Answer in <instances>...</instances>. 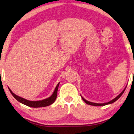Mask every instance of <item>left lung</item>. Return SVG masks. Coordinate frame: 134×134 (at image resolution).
Returning a JSON list of instances; mask_svg holds the SVG:
<instances>
[{"instance_id": "left-lung-1", "label": "left lung", "mask_w": 134, "mask_h": 134, "mask_svg": "<svg viewBox=\"0 0 134 134\" xmlns=\"http://www.w3.org/2000/svg\"><path fill=\"white\" fill-rule=\"evenodd\" d=\"M126 86L125 87V89L123 90V91H122L121 93H120L118 96H117L116 97H115L114 99H112V100H111L110 101H109V102H106V103H94V102H89V101H88V100H86L85 99H84L83 97L81 96V98H82V99L83 100V101L85 102L86 103H87V104H88V105H92V106H105V105H109V104H112V103H113V102H115V101H116L120 97H121L122 95V94L124 93V91H125V89H126Z\"/></svg>"}]
</instances>
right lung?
Instances as JSON below:
<instances>
[{
	"label": "right lung",
	"mask_w": 134,
	"mask_h": 134,
	"mask_svg": "<svg viewBox=\"0 0 134 134\" xmlns=\"http://www.w3.org/2000/svg\"><path fill=\"white\" fill-rule=\"evenodd\" d=\"M59 84H60V83H58L57 84V85L56 86L55 90H54L53 93L52 94V95L50 97H49L47 99L41 100H38V101H31V100H28L25 99L24 98H22V97L18 96V95L15 94L14 93H13V92L9 89V87H8V89H9V91L11 93V94H12V96L14 97L18 102H19L20 103L24 104V105L28 106H29V107L41 108V107H45V106L50 105L55 101L57 96V91H58Z\"/></svg>",
	"instance_id": "add662e5"
}]
</instances>
